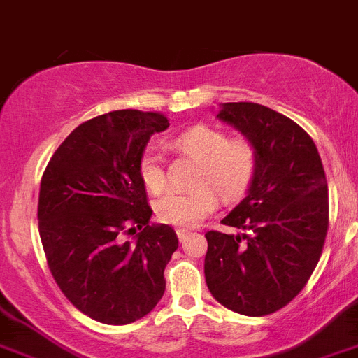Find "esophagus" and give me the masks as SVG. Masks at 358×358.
Masks as SVG:
<instances>
[{
    "label": "esophagus",
    "mask_w": 358,
    "mask_h": 358,
    "mask_svg": "<svg viewBox=\"0 0 358 358\" xmlns=\"http://www.w3.org/2000/svg\"><path fill=\"white\" fill-rule=\"evenodd\" d=\"M176 235H178L180 242H185V240H187V236L191 235V233H189V231H185V229H178V231H176Z\"/></svg>",
    "instance_id": "1"
}]
</instances>
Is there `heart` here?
<instances>
[{
    "label": "heart",
    "mask_w": 358,
    "mask_h": 358,
    "mask_svg": "<svg viewBox=\"0 0 358 358\" xmlns=\"http://www.w3.org/2000/svg\"><path fill=\"white\" fill-rule=\"evenodd\" d=\"M180 155L200 162L193 193L169 191L156 200V216L176 227H196L218 203L215 189L224 200H236L253 182L258 167L257 147L248 138H231L211 125H194L174 138ZM140 180L151 193H162L167 184L164 160L156 147H147L138 164Z\"/></svg>",
    "instance_id": "1"
}]
</instances>
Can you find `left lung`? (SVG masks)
Listing matches in <instances>:
<instances>
[{"instance_id":"obj_1","label":"left lung","mask_w":358,"mask_h":358,"mask_svg":"<svg viewBox=\"0 0 358 358\" xmlns=\"http://www.w3.org/2000/svg\"><path fill=\"white\" fill-rule=\"evenodd\" d=\"M216 118L257 147L258 167L244 200L222 220L248 233H206V282L227 309L264 317L299 295L322 255L326 174L311 136L284 114L236 101L222 103Z\"/></svg>"}]
</instances>
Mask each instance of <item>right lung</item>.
Here are the masks:
<instances>
[{"label":"right lung","mask_w":358,"mask_h":358,"mask_svg":"<svg viewBox=\"0 0 358 358\" xmlns=\"http://www.w3.org/2000/svg\"><path fill=\"white\" fill-rule=\"evenodd\" d=\"M167 127L160 113L96 116L63 140L41 178L38 220L50 273L69 302L98 322L131 324L164 296L178 238L169 225H149L138 164L152 134ZM136 227L143 231L133 243L122 238Z\"/></svg>","instance_id":"1"}]
</instances>
